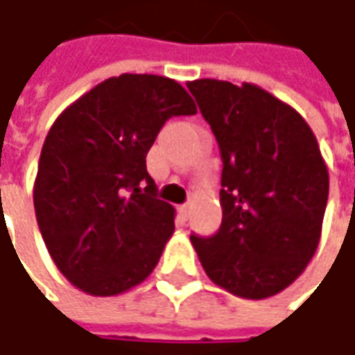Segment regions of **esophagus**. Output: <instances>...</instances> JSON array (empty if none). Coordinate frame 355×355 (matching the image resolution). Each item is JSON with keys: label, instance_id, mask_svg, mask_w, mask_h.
I'll list each match as a JSON object with an SVG mask.
<instances>
[{"label": "esophagus", "instance_id": "obj_1", "mask_svg": "<svg viewBox=\"0 0 355 355\" xmlns=\"http://www.w3.org/2000/svg\"><path fill=\"white\" fill-rule=\"evenodd\" d=\"M178 211H180V217H182V219H187V217H189V211H191V207L185 203V205H180V207H178Z\"/></svg>", "mask_w": 355, "mask_h": 355}]
</instances>
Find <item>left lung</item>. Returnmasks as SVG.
Wrapping results in <instances>:
<instances>
[{"mask_svg": "<svg viewBox=\"0 0 355 355\" xmlns=\"http://www.w3.org/2000/svg\"><path fill=\"white\" fill-rule=\"evenodd\" d=\"M223 159L219 231L191 235L207 277L261 300L298 279L318 249L328 168L314 132L293 106L257 85L187 83Z\"/></svg>", "mask_w": 355, "mask_h": 355, "instance_id": "8db88e82", "label": "left lung"}]
</instances>
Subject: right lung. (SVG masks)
<instances>
[{"label": "right lung", "instance_id": "obj_1", "mask_svg": "<svg viewBox=\"0 0 355 355\" xmlns=\"http://www.w3.org/2000/svg\"><path fill=\"white\" fill-rule=\"evenodd\" d=\"M173 78H106L49 130L33 185L39 231L62 277L92 296H116L150 277L173 233L146 154L171 116L196 114Z\"/></svg>", "mask_w": 355, "mask_h": 355}]
</instances>
